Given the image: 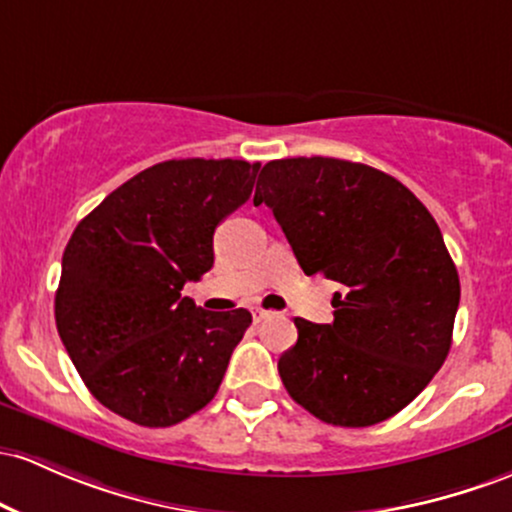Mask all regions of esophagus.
<instances>
[{
	"mask_svg": "<svg viewBox=\"0 0 512 512\" xmlns=\"http://www.w3.org/2000/svg\"><path fill=\"white\" fill-rule=\"evenodd\" d=\"M269 316H272V313L265 311V308H252V320H255V323H262V320H267Z\"/></svg>",
	"mask_w": 512,
	"mask_h": 512,
	"instance_id": "esophagus-1",
	"label": "esophagus"
}]
</instances>
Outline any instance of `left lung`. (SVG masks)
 Listing matches in <instances>:
<instances>
[{"instance_id": "left-lung-1", "label": "left lung", "mask_w": 512, "mask_h": 512, "mask_svg": "<svg viewBox=\"0 0 512 512\" xmlns=\"http://www.w3.org/2000/svg\"><path fill=\"white\" fill-rule=\"evenodd\" d=\"M267 204L303 272L342 284L335 320L296 318L299 340L279 376L323 423L367 428L408 406L452 347L459 274L440 226L391 174L335 157L262 167Z\"/></svg>"}]
</instances>
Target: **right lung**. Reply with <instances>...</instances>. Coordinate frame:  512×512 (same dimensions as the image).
Instances as JSON below:
<instances>
[{"label": "right lung", "instance_id": "right-lung-1", "mask_svg": "<svg viewBox=\"0 0 512 512\" xmlns=\"http://www.w3.org/2000/svg\"><path fill=\"white\" fill-rule=\"evenodd\" d=\"M260 162L167 160L114 189L63 252L55 325L101 406L170 428L216 396L252 316L189 296L213 267V230L252 194Z\"/></svg>", "mask_w": 512, "mask_h": 512}]
</instances>
